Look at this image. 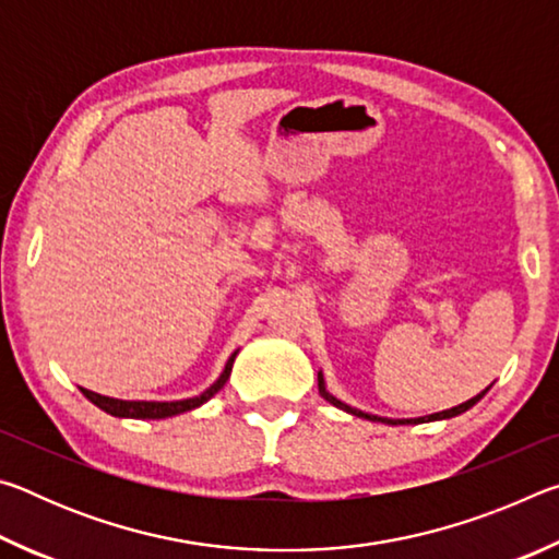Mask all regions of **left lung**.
<instances>
[{"label": "left lung", "instance_id": "obj_1", "mask_svg": "<svg viewBox=\"0 0 559 559\" xmlns=\"http://www.w3.org/2000/svg\"><path fill=\"white\" fill-rule=\"evenodd\" d=\"M318 392L323 394V400H328L330 404L337 406V409H343V412H347V414H355V416H362V419H370V421H382V424H412V419H409V421H396V419H384V416H374V414H365V412H359V409H353V406L345 404V402H340L337 396H333V394H330V392L325 390L323 372H318ZM486 392H488V390H484V392H480V394L473 396V400L463 402V404H459V406H451V409H447V412H437V414L421 416V419H414V424H416V421H433V419H451V416H459V414H463V412H466V409H471V406L476 404V402H480V396H484Z\"/></svg>", "mask_w": 559, "mask_h": 559}]
</instances>
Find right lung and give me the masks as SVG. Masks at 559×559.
<instances>
[{
    "mask_svg": "<svg viewBox=\"0 0 559 559\" xmlns=\"http://www.w3.org/2000/svg\"><path fill=\"white\" fill-rule=\"evenodd\" d=\"M236 353H239V349H236ZM236 353L229 359H226L224 372L219 374V380H216L210 386V390H204L200 396H189V400H179V402H128V400H112V396H103V394H96L91 390H83V386H81V392L86 394L88 400L98 406V409H103L106 414H112V416H122V419H167V416L197 409V406L210 402L212 396L226 384V380H229Z\"/></svg>",
    "mask_w": 559,
    "mask_h": 559,
    "instance_id": "right-lung-1",
    "label": "right lung"
}]
</instances>
